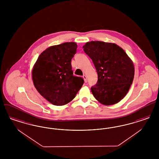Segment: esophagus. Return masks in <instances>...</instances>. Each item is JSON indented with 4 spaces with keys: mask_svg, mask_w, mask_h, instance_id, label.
Masks as SVG:
<instances>
[{
    "mask_svg": "<svg viewBox=\"0 0 159 159\" xmlns=\"http://www.w3.org/2000/svg\"><path fill=\"white\" fill-rule=\"evenodd\" d=\"M83 79H84V82H88V79H87V77L86 75H83Z\"/></svg>",
    "mask_w": 159,
    "mask_h": 159,
    "instance_id": "esophagus-1",
    "label": "esophagus"
}]
</instances>
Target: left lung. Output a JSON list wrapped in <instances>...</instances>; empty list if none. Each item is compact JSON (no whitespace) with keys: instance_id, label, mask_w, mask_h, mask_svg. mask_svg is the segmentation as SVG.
<instances>
[{"instance_id":"1","label":"left lung","mask_w":159,"mask_h":159,"mask_svg":"<svg viewBox=\"0 0 159 159\" xmlns=\"http://www.w3.org/2000/svg\"><path fill=\"white\" fill-rule=\"evenodd\" d=\"M83 48L98 73L97 83L91 88L93 97L105 106L118 103L133 82L135 68L132 61L121 47L113 43L91 41Z\"/></svg>"}]
</instances>
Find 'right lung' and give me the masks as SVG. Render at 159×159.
I'll use <instances>...</instances> for the list:
<instances>
[{"mask_svg":"<svg viewBox=\"0 0 159 159\" xmlns=\"http://www.w3.org/2000/svg\"><path fill=\"white\" fill-rule=\"evenodd\" d=\"M77 48L66 42L48 48L39 56L32 70V79L38 92L55 106H64L75 98L84 80L73 76L71 61Z\"/></svg>","mask_w":159,"mask_h":159,"instance_id":"add662e5","label":"right lung"}]
</instances>
